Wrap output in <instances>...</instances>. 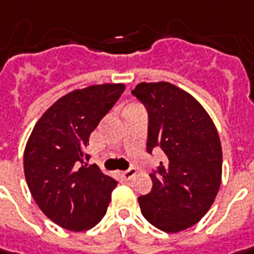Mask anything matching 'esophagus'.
<instances>
[{"mask_svg":"<svg viewBox=\"0 0 254 254\" xmlns=\"http://www.w3.org/2000/svg\"><path fill=\"white\" fill-rule=\"evenodd\" d=\"M135 174H136L135 169H127V170H125V171H121V177H122V180H125V181L132 179Z\"/></svg>","mask_w":254,"mask_h":254,"instance_id":"esophagus-1","label":"esophagus"}]
</instances>
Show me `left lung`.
Listing matches in <instances>:
<instances>
[{"label": "left lung", "mask_w": 254, "mask_h": 254, "mask_svg": "<svg viewBox=\"0 0 254 254\" xmlns=\"http://www.w3.org/2000/svg\"><path fill=\"white\" fill-rule=\"evenodd\" d=\"M132 95L147 111V153L163 152L152 191L137 198L140 211L160 231H184L208 212L221 186L218 130L202 105L173 84L140 83Z\"/></svg>", "instance_id": "obj_1"}]
</instances>
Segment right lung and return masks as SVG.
I'll return each mask as SVG.
<instances>
[{
	"instance_id": "add662e5",
	"label": "right lung",
	"mask_w": 254,
	"mask_h": 254,
	"mask_svg": "<svg viewBox=\"0 0 254 254\" xmlns=\"http://www.w3.org/2000/svg\"><path fill=\"white\" fill-rule=\"evenodd\" d=\"M124 84L75 90L57 100L38 121L23 153L32 197L50 221L68 231H87L104 218L117 180L87 164L91 132L115 105Z\"/></svg>"
}]
</instances>
